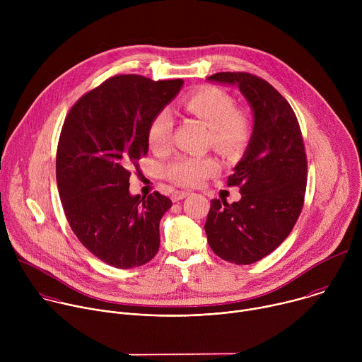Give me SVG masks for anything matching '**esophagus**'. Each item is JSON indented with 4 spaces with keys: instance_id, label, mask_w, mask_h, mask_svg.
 <instances>
[{
    "instance_id": "esophagus-1",
    "label": "esophagus",
    "mask_w": 362,
    "mask_h": 362,
    "mask_svg": "<svg viewBox=\"0 0 362 362\" xmlns=\"http://www.w3.org/2000/svg\"><path fill=\"white\" fill-rule=\"evenodd\" d=\"M190 193L192 192H189V190H175L172 194V199H173V202H179V200L185 199L186 196H189Z\"/></svg>"
}]
</instances>
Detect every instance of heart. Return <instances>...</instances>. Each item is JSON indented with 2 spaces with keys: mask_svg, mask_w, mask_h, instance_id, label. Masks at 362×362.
<instances>
[{
  "mask_svg": "<svg viewBox=\"0 0 362 362\" xmlns=\"http://www.w3.org/2000/svg\"><path fill=\"white\" fill-rule=\"evenodd\" d=\"M183 109L211 129V143L225 156L242 151L252 136V120L235 98L218 87H203L183 100ZM173 117L163 109L154 115L147 127L151 151L166 154L173 144ZM219 163L211 156H179L165 168L166 177L179 186H197L219 172Z\"/></svg>",
  "mask_w": 362,
  "mask_h": 362,
  "instance_id": "b5f03b06",
  "label": "heart"
}]
</instances>
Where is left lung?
Here are the masks:
<instances>
[{"label": "left lung", "instance_id": "1", "mask_svg": "<svg viewBox=\"0 0 362 362\" xmlns=\"http://www.w3.org/2000/svg\"><path fill=\"white\" fill-rule=\"evenodd\" d=\"M208 80L236 84L255 115L243 159L228 177L242 197L212 199L206 236L212 250L235 265H249L274 252L293 229L306 190L308 162L298 119L285 97L267 80L226 71Z\"/></svg>", "mask_w": 362, "mask_h": 362}]
</instances>
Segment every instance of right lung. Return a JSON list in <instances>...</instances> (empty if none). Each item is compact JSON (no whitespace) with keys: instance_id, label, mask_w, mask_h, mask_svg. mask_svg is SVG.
I'll list each match as a JSON object with an SVG mask.
<instances>
[{"instance_id":"obj_1","label":"right lung","mask_w":362,"mask_h":362,"mask_svg":"<svg viewBox=\"0 0 362 362\" xmlns=\"http://www.w3.org/2000/svg\"><path fill=\"white\" fill-rule=\"evenodd\" d=\"M182 84L119 74L81 95L64 120L56 159L63 209L83 246L110 267H141L159 250L172 200L159 192L132 196L129 179L148 150L151 117Z\"/></svg>"}]
</instances>
